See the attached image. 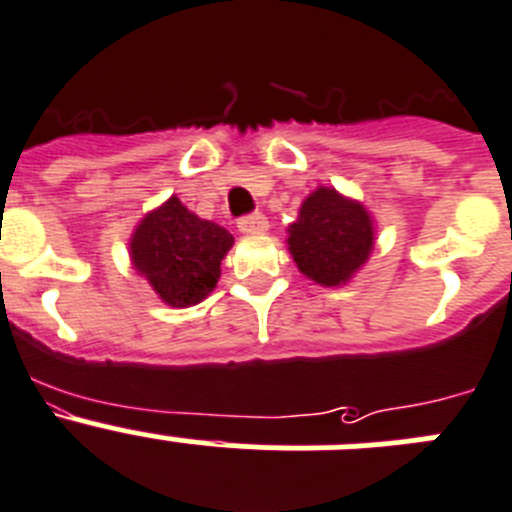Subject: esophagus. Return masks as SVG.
I'll use <instances>...</instances> for the list:
<instances>
[{
	"label": "esophagus",
	"mask_w": 512,
	"mask_h": 512,
	"mask_svg": "<svg viewBox=\"0 0 512 512\" xmlns=\"http://www.w3.org/2000/svg\"><path fill=\"white\" fill-rule=\"evenodd\" d=\"M237 227L242 234H265L270 229V222H267L265 214H250V217H242Z\"/></svg>",
	"instance_id": "obj_1"
}]
</instances>
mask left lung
<instances>
[{
	"label": "left lung",
	"instance_id": "8db88e82",
	"mask_svg": "<svg viewBox=\"0 0 512 512\" xmlns=\"http://www.w3.org/2000/svg\"><path fill=\"white\" fill-rule=\"evenodd\" d=\"M285 242L305 278L323 288H341L369 262L376 222L364 202L321 184L303 199Z\"/></svg>",
	"mask_w": 512,
	"mask_h": 512
}]
</instances>
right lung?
<instances>
[{
	"instance_id": "1",
	"label": "right lung",
	"mask_w": 512,
	"mask_h": 512,
	"mask_svg": "<svg viewBox=\"0 0 512 512\" xmlns=\"http://www.w3.org/2000/svg\"><path fill=\"white\" fill-rule=\"evenodd\" d=\"M234 237L212 219H202L171 194L143 214L128 240L133 270L171 308L202 303L222 275V260Z\"/></svg>"
}]
</instances>
